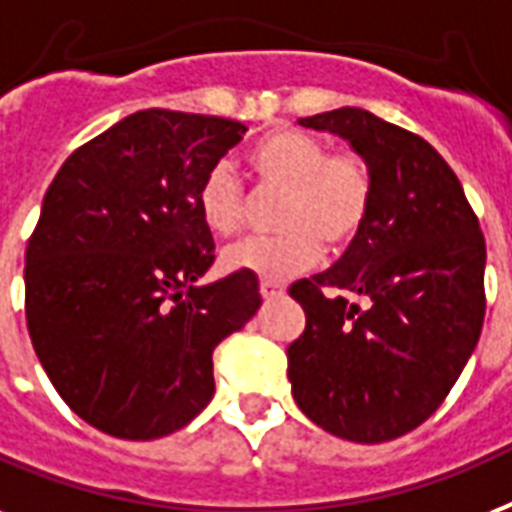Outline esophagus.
Returning a JSON list of instances; mask_svg holds the SVG:
<instances>
[{
    "mask_svg": "<svg viewBox=\"0 0 512 512\" xmlns=\"http://www.w3.org/2000/svg\"><path fill=\"white\" fill-rule=\"evenodd\" d=\"M260 295H263L265 300L279 298V295H284V287L279 282H268V279H263V282H260Z\"/></svg>",
    "mask_w": 512,
    "mask_h": 512,
    "instance_id": "1",
    "label": "esophagus"
}]
</instances>
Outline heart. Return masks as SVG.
Masks as SVG:
<instances>
[{
  "label": "heart",
  "mask_w": 512,
  "mask_h": 512,
  "mask_svg": "<svg viewBox=\"0 0 512 512\" xmlns=\"http://www.w3.org/2000/svg\"><path fill=\"white\" fill-rule=\"evenodd\" d=\"M247 171L260 195H276L268 239L241 241L225 249L228 271H249L282 282L327 255L354 247L376 201V177L357 150H333L325 139L295 128H276L247 152ZM198 217L220 239L247 225L249 201L225 166L204 174L195 193Z\"/></svg>",
  "instance_id": "b5f03b06"
}]
</instances>
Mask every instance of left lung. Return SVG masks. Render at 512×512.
<instances>
[{"label": "left lung", "instance_id": "obj_1", "mask_svg": "<svg viewBox=\"0 0 512 512\" xmlns=\"http://www.w3.org/2000/svg\"><path fill=\"white\" fill-rule=\"evenodd\" d=\"M368 158L376 201L354 247L290 284L306 330L287 346L292 397L354 443H384L438 411L486 317V241L462 182L419 134L365 109L303 117Z\"/></svg>", "mask_w": 512, "mask_h": 512}]
</instances>
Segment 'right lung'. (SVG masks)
<instances>
[{"instance_id":"obj_1","label":"right lung","mask_w":512,"mask_h":512,"mask_svg":"<svg viewBox=\"0 0 512 512\" xmlns=\"http://www.w3.org/2000/svg\"><path fill=\"white\" fill-rule=\"evenodd\" d=\"M239 120L142 109L69 155L26 247V327L50 384L123 440L177 432L214 395L212 351L255 317L249 271L198 287L214 239L195 193Z\"/></svg>"}]
</instances>
